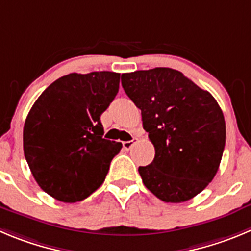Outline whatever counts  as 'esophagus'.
Segmentation results:
<instances>
[{"mask_svg": "<svg viewBox=\"0 0 251 251\" xmlns=\"http://www.w3.org/2000/svg\"><path fill=\"white\" fill-rule=\"evenodd\" d=\"M136 142H137V139H132L131 141H124L123 142V147L126 150V151H128V150H130L131 147L133 146V145L136 144Z\"/></svg>", "mask_w": 251, "mask_h": 251, "instance_id": "1", "label": "esophagus"}]
</instances>
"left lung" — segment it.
<instances>
[{"instance_id":"obj_1","label":"left lung","mask_w":251,"mask_h":251,"mask_svg":"<svg viewBox=\"0 0 251 251\" xmlns=\"http://www.w3.org/2000/svg\"><path fill=\"white\" fill-rule=\"evenodd\" d=\"M121 84L142 115L154 158L139 167L149 191L167 203H181L212 182L226 146V121L212 94L171 68L137 70Z\"/></svg>"}]
</instances>
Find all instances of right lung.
Masks as SVG:
<instances>
[{
	"instance_id": "add662e5",
	"label": "right lung",
	"mask_w": 251,
	"mask_h": 251,
	"mask_svg": "<svg viewBox=\"0 0 251 251\" xmlns=\"http://www.w3.org/2000/svg\"><path fill=\"white\" fill-rule=\"evenodd\" d=\"M119 83V73H72L51 83L28 112L25 157L38 186L55 200L79 202L104 182L123 145L102 139L100 116Z\"/></svg>"
}]
</instances>
